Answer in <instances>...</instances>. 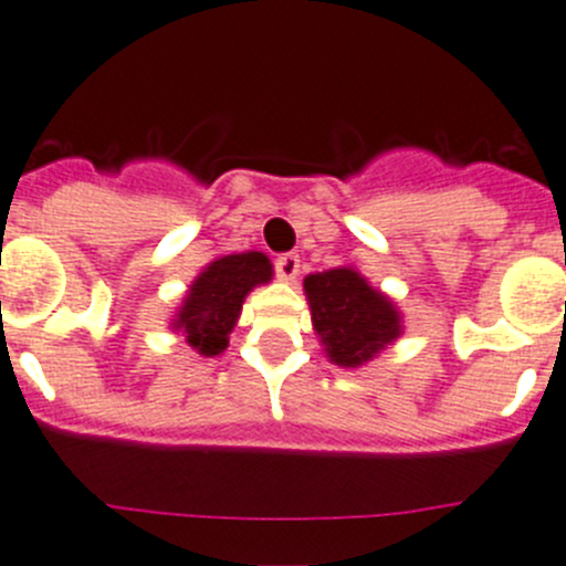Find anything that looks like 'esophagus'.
<instances>
[{
	"label": "esophagus",
	"instance_id": "1",
	"mask_svg": "<svg viewBox=\"0 0 566 566\" xmlns=\"http://www.w3.org/2000/svg\"><path fill=\"white\" fill-rule=\"evenodd\" d=\"M298 273H302V259L295 256V253H284V256L276 259V276L282 282L293 284L298 279Z\"/></svg>",
	"mask_w": 566,
	"mask_h": 566
}]
</instances>
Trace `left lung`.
Masks as SVG:
<instances>
[{
    "mask_svg": "<svg viewBox=\"0 0 566 566\" xmlns=\"http://www.w3.org/2000/svg\"><path fill=\"white\" fill-rule=\"evenodd\" d=\"M304 295L329 364L358 369L403 335V313L353 264L310 273Z\"/></svg>",
    "mask_w": 566,
    "mask_h": 566,
    "instance_id": "8db88e82",
    "label": "left lung"
}]
</instances>
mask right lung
I'll list each match as a JSON object with an SVG mask.
<instances>
[{"mask_svg": "<svg viewBox=\"0 0 566 566\" xmlns=\"http://www.w3.org/2000/svg\"><path fill=\"white\" fill-rule=\"evenodd\" d=\"M273 279L271 259L259 251L226 253L208 262L188 284L169 329L180 335L197 355L217 358L228 349L248 293Z\"/></svg>", "mask_w": 566, "mask_h": 566, "instance_id": "add662e5", "label": "right lung"}]
</instances>
